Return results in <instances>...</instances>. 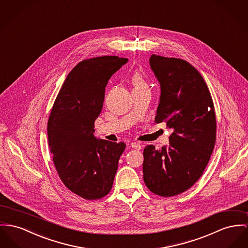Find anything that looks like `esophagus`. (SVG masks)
Returning <instances> with one entry per match:
<instances>
[{
    "label": "esophagus",
    "instance_id": "esophagus-1",
    "mask_svg": "<svg viewBox=\"0 0 248 248\" xmlns=\"http://www.w3.org/2000/svg\"><path fill=\"white\" fill-rule=\"evenodd\" d=\"M131 147H132V149H138V150L142 149V146L139 143H136V142H132V144H131Z\"/></svg>",
    "mask_w": 248,
    "mask_h": 248
}]
</instances>
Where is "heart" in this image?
Instances as JSON below:
<instances>
[{
	"label": "heart",
	"mask_w": 248,
	"mask_h": 248,
	"mask_svg": "<svg viewBox=\"0 0 248 248\" xmlns=\"http://www.w3.org/2000/svg\"><path fill=\"white\" fill-rule=\"evenodd\" d=\"M132 83V85H133V89H140V88L148 87V85H147V83H145L143 77L139 73H136V74L133 75Z\"/></svg>",
	"instance_id": "obj_1"
}]
</instances>
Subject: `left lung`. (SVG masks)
<instances>
[{
	"instance_id": "left-lung-1",
	"label": "left lung",
	"mask_w": 248,
	"mask_h": 248,
	"mask_svg": "<svg viewBox=\"0 0 248 248\" xmlns=\"http://www.w3.org/2000/svg\"><path fill=\"white\" fill-rule=\"evenodd\" d=\"M150 67L161 96L155 122H166L174 132L169 145L144 149V182L161 197L180 195L192 187L208 165L216 139L215 107L198 70L179 58L152 54Z\"/></svg>"
}]
</instances>
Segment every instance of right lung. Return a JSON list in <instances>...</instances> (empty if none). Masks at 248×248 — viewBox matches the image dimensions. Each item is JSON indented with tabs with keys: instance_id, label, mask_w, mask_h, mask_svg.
<instances>
[{
	"instance_id": "right-lung-1",
	"label": "right lung",
	"mask_w": 248,
	"mask_h": 248,
	"mask_svg": "<svg viewBox=\"0 0 248 248\" xmlns=\"http://www.w3.org/2000/svg\"><path fill=\"white\" fill-rule=\"evenodd\" d=\"M127 62L118 56L83 60L68 73L50 112L48 140L55 168L66 187L87 200L111 191L126 148L93 133L108 81Z\"/></svg>"
}]
</instances>
